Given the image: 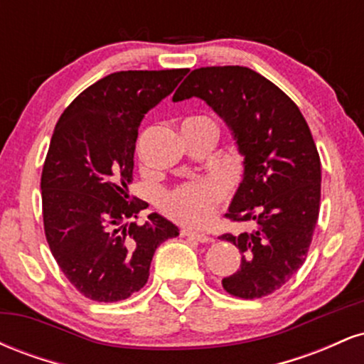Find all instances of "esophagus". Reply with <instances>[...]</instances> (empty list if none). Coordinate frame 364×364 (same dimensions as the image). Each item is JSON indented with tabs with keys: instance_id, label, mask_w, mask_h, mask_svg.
<instances>
[{
	"instance_id": "1",
	"label": "esophagus",
	"mask_w": 364,
	"mask_h": 364,
	"mask_svg": "<svg viewBox=\"0 0 364 364\" xmlns=\"http://www.w3.org/2000/svg\"><path fill=\"white\" fill-rule=\"evenodd\" d=\"M179 235L185 236V237H191V240L200 241V243H208V241L212 240V237L207 236L205 232H196V231H191V229H188V228H183L181 231H179Z\"/></svg>"
}]
</instances>
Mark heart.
Here are the masks:
<instances>
[{"mask_svg":"<svg viewBox=\"0 0 364 364\" xmlns=\"http://www.w3.org/2000/svg\"><path fill=\"white\" fill-rule=\"evenodd\" d=\"M225 195L228 181L223 176H207L171 188L162 196L161 205L171 219L200 228L210 223Z\"/></svg>","mask_w":364,"mask_h":364,"instance_id":"1","label":"heart"}]
</instances>
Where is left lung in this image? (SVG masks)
<instances>
[{
	"instance_id": "obj_1",
	"label": "left lung",
	"mask_w": 364,
	"mask_h": 364,
	"mask_svg": "<svg viewBox=\"0 0 364 364\" xmlns=\"http://www.w3.org/2000/svg\"><path fill=\"white\" fill-rule=\"evenodd\" d=\"M203 99L235 132L245 156V178L229 212L253 231L225 232L241 265L223 279L231 296H269L301 269L320 212V156L306 119L275 83L246 66L196 68L173 101Z\"/></svg>"
}]
</instances>
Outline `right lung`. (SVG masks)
<instances>
[{
    "instance_id": "obj_1",
    "label": "right lung",
    "mask_w": 364,
    "mask_h": 364,
    "mask_svg": "<svg viewBox=\"0 0 364 364\" xmlns=\"http://www.w3.org/2000/svg\"><path fill=\"white\" fill-rule=\"evenodd\" d=\"M188 68L128 70L101 78L63 111L46 156L44 235L54 260L82 296L127 299L147 284L157 246L178 228L129 196L140 121L176 89Z\"/></svg>"
}]
</instances>
